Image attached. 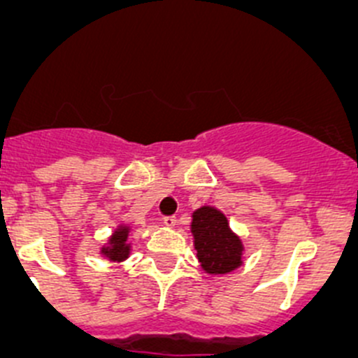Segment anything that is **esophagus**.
<instances>
[{"label": "esophagus", "instance_id": "obj_1", "mask_svg": "<svg viewBox=\"0 0 358 358\" xmlns=\"http://www.w3.org/2000/svg\"><path fill=\"white\" fill-rule=\"evenodd\" d=\"M162 223H164L166 227H175L176 225V216H164L162 218Z\"/></svg>", "mask_w": 358, "mask_h": 358}]
</instances>
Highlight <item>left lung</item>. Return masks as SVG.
I'll use <instances>...</instances> for the list:
<instances>
[{
  "instance_id": "1",
  "label": "left lung",
  "mask_w": 358,
  "mask_h": 358,
  "mask_svg": "<svg viewBox=\"0 0 358 358\" xmlns=\"http://www.w3.org/2000/svg\"><path fill=\"white\" fill-rule=\"evenodd\" d=\"M194 246L204 272L229 273L243 265V243L230 230L229 220L211 206H202L192 213Z\"/></svg>"
}]
</instances>
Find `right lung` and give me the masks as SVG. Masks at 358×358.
I'll list each match as a JSON object with an SVG mask.
<instances>
[{
    "mask_svg": "<svg viewBox=\"0 0 358 358\" xmlns=\"http://www.w3.org/2000/svg\"><path fill=\"white\" fill-rule=\"evenodd\" d=\"M129 227H117L115 232L109 239V246L102 248V255H106L110 262H122L129 256V244H128Z\"/></svg>",
    "mask_w": 358,
    "mask_h": 358,
    "instance_id": "obj_1",
    "label": "right lung"
}]
</instances>
